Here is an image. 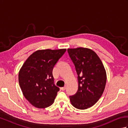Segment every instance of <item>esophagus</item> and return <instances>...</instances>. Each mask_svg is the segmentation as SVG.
Returning a JSON list of instances; mask_svg holds the SVG:
<instances>
[{
    "label": "esophagus",
    "mask_w": 128,
    "mask_h": 128,
    "mask_svg": "<svg viewBox=\"0 0 128 128\" xmlns=\"http://www.w3.org/2000/svg\"><path fill=\"white\" fill-rule=\"evenodd\" d=\"M60 89L62 90V91H64V90H66V86H65L64 87H62V88H60Z\"/></svg>",
    "instance_id": "34e87169"
}]
</instances>
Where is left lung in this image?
<instances>
[{"instance_id":"8db88e82","label":"left lung","mask_w":128,"mask_h":128,"mask_svg":"<svg viewBox=\"0 0 128 128\" xmlns=\"http://www.w3.org/2000/svg\"><path fill=\"white\" fill-rule=\"evenodd\" d=\"M68 52L74 62L78 74V88L70 96L72 104L79 110L93 106L104 90L107 75L103 64L97 54L89 48H69Z\"/></svg>"}]
</instances>
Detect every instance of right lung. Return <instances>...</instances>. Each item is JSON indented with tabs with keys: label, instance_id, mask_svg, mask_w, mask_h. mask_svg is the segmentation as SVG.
<instances>
[{
	"label": "right lung",
	"instance_id": "add662e5",
	"mask_svg": "<svg viewBox=\"0 0 128 128\" xmlns=\"http://www.w3.org/2000/svg\"><path fill=\"white\" fill-rule=\"evenodd\" d=\"M66 50H38L21 68L19 85L24 97L34 107L44 108L53 103L59 88L54 84L53 69Z\"/></svg>",
	"mask_w": 128,
	"mask_h": 128
}]
</instances>
